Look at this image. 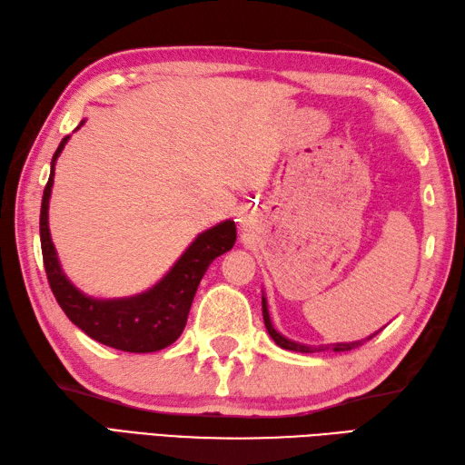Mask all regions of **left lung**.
<instances>
[{
    "label": "left lung",
    "instance_id": "obj_1",
    "mask_svg": "<svg viewBox=\"0 0 465 465\" xmlns=\"http://www.w3.org/2000/svg\"><path fill=\"white\" fill-rule=\"evenodd\" d=\"M262 318H264V326L268 330V334H271V338L274 340V342L284 348V350H292V352H324V350H334V352H348V350L352 348H358L362 346L366 340H370L372 336H368L366 340H356V342H340V344H326V346H306V344H298V342H292V340L284 338L278 330H274L272 322H271V314H268V304H266V298L262 296Z\"/></svg>",
    "mask_w": 465,
    "mask_h": 465
}]
</instances>
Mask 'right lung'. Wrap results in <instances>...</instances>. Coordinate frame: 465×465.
<instances>
[{
  "mask_svg": "<svg viewBox=\"0 0 465 465\" xmlns=\"http://www.w3.org/2000/svg\"><path fill=\"white\" fill-rule=\"evenodd\" d=\"M84 123L85 121H81L79 127ZM67 141L69 135L61 139L54 159H51V173L44 199H41L39 214L41 252H44V266L51 291H54L55 301L64 308L71 322L84 330L89 338L105 346L123 350V352H157V350L171 346L183 334L194 292H197L206 268L216 256L224 254L234 246V221H224L201 232L189 249L181 254V259L173 264L171 271L149 291L127 298H109V301L87 296L77 291L61 271L47 223L55 161Z\"/></svg>",
  "mask_w": 465,
  "mask_h": 465,
  "instance_id": "1",
  "label": "right lung"
}]
</instances>
